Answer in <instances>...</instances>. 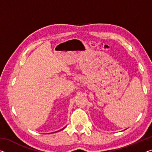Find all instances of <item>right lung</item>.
Here are the masks:
<instances>
[{
    "mask_svg": "<svg viewBox=\"0 0 152 152\" xmlns=\"http://www.w3.org/2000/svg\"><path fill=\"white\" fill-rule=\"evenodd\" d=\"M64 129V128H63V129Z\"/></svg>",
    "mask_w": 152,
    "mask_h": 152,
    "instance_id": "1",
    "label": "right lung"
}]
</instances>
